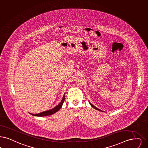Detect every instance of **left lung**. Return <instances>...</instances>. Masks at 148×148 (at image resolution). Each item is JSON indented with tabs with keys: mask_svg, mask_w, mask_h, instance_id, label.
I'll return each mask as SVG.
<instances>
[{
	"mask_svg": "<svg viewBox=\"0 0 148 148\" xmlns=\"http://www.w3.org/2000/svg\"><path fill=\"white\" fill-rule=\"evenodd\" d=\"M90 105H91V106L92 107H93L94 108H95V109H96V110H99V111H101L100 110H99V108H97V107H96L94 106V105H92V104H91V103H90Z\"/></svg>",
	"mask_w": 148,
	"mask_h": 148,
	"instance_id": "8db88e82",
	"label": "left lung"
}]
</instances>
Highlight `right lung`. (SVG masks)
I'll list each match as a JSON object with an SVG mask.
<instances>
[{
    "label": "right lung",
    "mask_w": 148,
    "mask_h": 148,
    "mask_svg": "<svg viewBox=\"0 0 148 148\" xmlns=\"http://www.w3.org/2000/svg\"><path fill=\"white\" fill-rule=\"evenodd\" d=\"M64 99H65V96L64 95L63 97L62 100L59 104L57 106L54 107L53 108L51 109V110H49L48 111H44V112H42L40 113H38V114H32V113H30L32 116H38V117H43V116L51 115V114H54V113H55L57 112V111H59V110L60 109V108L62 106V105H63V103L64 101Z\"/></svg>",
    "instance_id": "add662e5"
}]
</instances>
